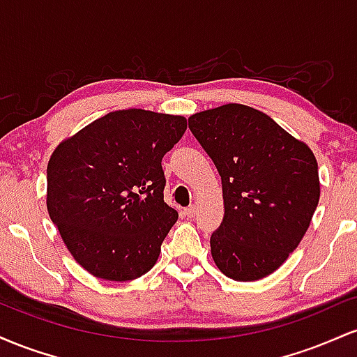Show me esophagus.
Here are the masks:
<instances>
[{"label": "esophagus", "instance_id": "34e87169", "mask_svg": "<svg viewBox=\"0 0 357 357\" xmlns=\"http://www.w3.org/2000/svg\"><path fill=\"white\" fill-rule=\"evenodd\" d=\"M184 215H186L188 218H192V216L196 215V204H191V206H188L186 210H184Z\"/></svg>", "mask_w": 357, "mask_h": 357}]
</instances>
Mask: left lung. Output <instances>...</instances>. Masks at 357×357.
I'll return each mask as SVG.
<instances>
[{"label":"left lung","instance_id":"obj_1","mask_svg":"<svg viewBox=\"0 0 357 357\" xmlns=\"http://www.w3.org/2000/svg\"><path fill=\"white\" fill-rule=\"evenodd\" d=\"M188 126L221 176L225 216L210 240L216 267L238 282L270 275L298 247L317 208L314 153L248 105L203 110Z\"/></svg>","mask_w":357,"mask_h":357}]
</instances>
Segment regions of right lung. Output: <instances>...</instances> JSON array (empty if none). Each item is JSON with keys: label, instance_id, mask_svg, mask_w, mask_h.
I'll return each instance as SVG.
<instances>
[{"label": "right lung", "instance_id": "right-lung-1", "mask_svg": "<svg viewBox=\"0 0 357 357\" xmlns=\"http://www.w3.org/2000/svg\"><path fill=\"white\" fill-rule=\"evenodd\" d=\"M184 130L183 116L116 110L53 151L48 215L77 264L93 277L126 282L154 267L178 220L165 203L161 161Z\"/></svg>", "mask_w": 357, "mask_h": 357}]
</instances>
